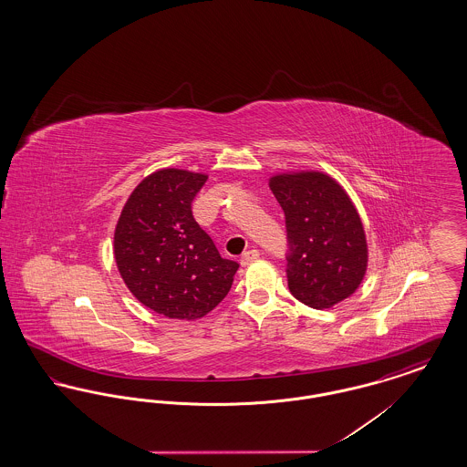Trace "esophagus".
Returning <instances> with one entry per match:
<instances>
[{
    "mask_svg": "<svg viewBox=\"0 0 467 467\" xmlns=\"http://www.w3.org/2000/svg\"><path fill=\"white\" fill-rule=\"evenodd\" d=\"M259 255H261V254H259V250H255V248H252V250H248V252H244V255H242V259H240V261H242V265H244V266H248V265H250V263H254V261H255V259H259Z\"/></svg>",
    "mask_w": 467,
    "mask_h": 467,
    "instance_id": "obj_1",
    "label": "esophagus"
}]
</instances>
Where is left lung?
Listing matches in <instances>:
<instances>
[{"label":"left lung","instance_id":"left-lung-1","mask_svg":"<svg viewBox=\"0 0 467 467\" xmlns=\"http://www.w3.org/2000/svg\"><path fill=\"white\" fill-rule=\"evenodd\" d=\"M269 187L285 213L292 296L315 310L352 296L368 267V244L343 187L318 171L276 175Z\"/></svg>","mask_w":467,"mask_h":467}]
</instances>
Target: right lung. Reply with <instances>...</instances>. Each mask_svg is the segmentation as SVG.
I'll use <instances>...</instances> for the list:
<instances>
[{"label":"right lung","instance_id":"obj_1","mask_svg":"<svg viewBox=\"0 0 467 467\" xmlns=\"http://www.w3.org/2000/svg\"><path fill=\"white\" fill-rule=\"evenodd\" d=\"M206 175L159 170L133 191L113 236L120 276L134 297L168 318L196 320L213 310L240 265L223 259L192 215Z\"/></svg>","mask_w":467,"mask_h":467}]
</instances>
